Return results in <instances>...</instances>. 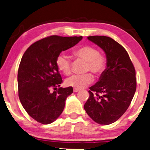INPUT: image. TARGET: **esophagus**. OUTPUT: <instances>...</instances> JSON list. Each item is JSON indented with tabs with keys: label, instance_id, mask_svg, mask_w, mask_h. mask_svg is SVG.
Returning a JSON list of instances; mask_svg holds the SVG:
<instances>
[{
	"label": "esophagus",
	"instance_id": "esophagus-1",
	"mask_svg": "<svg viewBox=\"0 0 150 150\" xmlns=\"http://www.w3.org/2000/svg\"><path fill=\"white\" fill-rule=\"evenodd\" d=\"M79 88H74V92L76 93V92H79Z\"/></svg>",
	"mask_w": 150,
	"mask_h": 150
}]
</instances>
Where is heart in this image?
Wrapping results in <instances>:
<instances>
[{
	"mask_svg": "<svg viewBox=\"0 0 150 150\" xmlns=\"http://www.w3.org/2000/svg\"><path fill=\"white\" fill-rule=\"evenodd\" d=\"M75 57L86 62L85 71H91L95 75H100L107 67V59L103 54L92 45H82L72 51ZM56 65L59 70L65 75L71 74V64L68 56L64 54L58 55L56 59ZM93 80L90 73L84 74H74L66 80L67 85L75 88H82L91 83Z\"/></svg>",
	"mask_w": 150,
	"mask_h": 150,
	"instance_id": "1",
	"label": "heart"
}]
</instances>
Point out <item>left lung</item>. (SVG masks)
Here are the masks:
<instances>
[{
    "label": "left lung",
    "mask_w": 150,
    "mask_h": 150,
    "mask_svg": "<svg viewBox=\"0 0 150 150\" xmlns=\"http://www.w3.org/2000/svg\"><path fill=\"white\" fill-rule=\"evenodd\" d=\"M87 38L103 50L107 68L99 80L89 88L84 104L86 112L95 122L110 125L122 116L129 107L137 87L135 69L122 45L105 36Z\"/></svg>",
    "instance_id": "obj_1"
}]
</instances>
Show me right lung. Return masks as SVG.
<instances>
[{
    "instance_id": "obj_1",
    "label": "right lung",
    "mask_w": 150,
    "mask_h": 150,
    "mask_svg": "<svg viewBox=\"0 0 150 150\" xmlns=\"http://www.w3.org/2000/svg\"><path fill=\"white\" fill-rule=\"evenodd\" d=\"M82 36H50L36 41L25 51L17 74L21 103L32 118L43 125L53 122L64 109L73 88L60 87L62 79L56 59L61 52L72 47Z\"/></svg>"
}]
</instances>
